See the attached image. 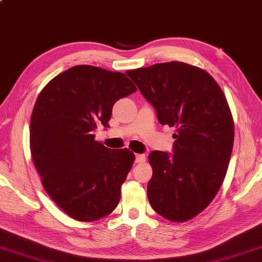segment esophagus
I'll use <instances>...</instances> for the list:
<instances>
[{
	"instance_id": "34e87169",
	"label": "esophagus",
	"mask_w": 262,
	"mask_h": 262,
	"mask_svg": "<svg viewBox=\"0 0 262 262\" xmlns=\"http://www.w3.org/2000/svg\"><path fill=\"white\" fill-rule=\"evenodd\" d=\"M145 161V155L141 153V155H136V162L137 163H141Z\"/></svg>"
}]
</instances>
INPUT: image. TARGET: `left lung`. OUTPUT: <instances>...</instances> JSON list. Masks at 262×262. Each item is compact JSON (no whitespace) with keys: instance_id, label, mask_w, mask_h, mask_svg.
<instances>
[{"instance_id":"left-lung-1","label":"left lung","mask_w":262,"mask_h":262,"mask_svg":"<svg viewBox=\"0 0 262 262\" xmlns=\"http://www.w3.org/2000/svg\"><path fill=\"white\" fill-rule=\"evenodd\" d=\"M155 107L162 125L176 127L172 152L152 151L148 198L174 222L205 210L221 187L233 145V120L218 83L183 62L158 63L125 72Z\"/></svg>"}]
</instances>
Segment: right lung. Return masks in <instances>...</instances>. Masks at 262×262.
Here are the masks:
<instances>
[{"label": "right lung", "mask_w": 262, "mask_h": 262, "mask_svg": "<svg viewBox=\"0 0 262 262\" xmlns=\"http://www.w3.org/2000/svg\"><path fill=\"white\" fill-rule=\"evenodd\" d=\"M136 91L123 73L76 66L51 80L36 99L31 155L48 194L75 220H98L118 206L136 157L95 141L94 131L109 127L113 104Z\"/></svg>", "instance_id": "add662e5"}]
</instances>
